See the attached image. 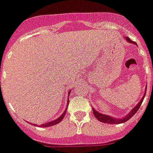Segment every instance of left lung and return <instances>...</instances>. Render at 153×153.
Wrapping results in <instances>:
<instances>
[{
    "mask_svg": "<svg viewBox=\"0 0 153 153\" xmlns=\"http://www.w3.org/2000/svg\"><path fill=\"white\" fill-rule=\"evenodd\" d=\"M126 40L128 42H131V43H135L134 42H133L132 40H130V39L128 38V37H126ZM145 95H146V94H144V96L143 98L141 99V100L140 101V102L137 104V105L134 107V108L133 109L132 111L128 113V114L125 116L124 117H123V118H121V119H116V118H113V117H110V116H107V115H104L101 114V113H99L98 111H96L93 108V112H94V117L97 118L98 120L100 121V122H102V123H110V124H112V123H125L128 120V119H130L131 117H132L135 114L136 112H137V111L139 110V108L140 107V105H141V104L143 102V100H144Z\"/></svg>",
    "mask_w": 153,
    "mask_h": 153,
    "instance_id": "1",
    "label": "left lung"
}]
</instances>
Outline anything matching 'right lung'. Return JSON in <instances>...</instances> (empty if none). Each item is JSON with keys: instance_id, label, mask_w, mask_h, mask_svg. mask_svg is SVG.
Segmentation results:
<instances>
[{"instance_id": "right-lung-1", "label": "right lung", "mask_w": 153, "mask_h": 153, "mask_svg": "<svg viewBox=\"0 0 153 153\" xmlns=\"http://www.w3.org/2000/svg\"><path fill=\"white\" fill-rule=\"evenodd\" d=\"M71 92V91H70ZM65 113H66V110L65 111V112L63 113V114L59 117V118H57L56 120L54 121H52V122H50V123H46V124H42V125H41V126H44V127H50V126H53V125H55V124H57V123H59V122H61L62 119L64 118V117H65Z\"/></svg>"}]
</instances>
